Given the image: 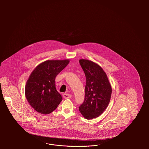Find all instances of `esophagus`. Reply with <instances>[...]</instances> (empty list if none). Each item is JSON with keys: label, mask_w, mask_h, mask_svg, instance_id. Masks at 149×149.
Instances as JSON below:
<instances>
[{"label": "esophagus", "mask_w": 149, "mask_h": 149, "mask_svg": "<svg viewBox=\"0 0 149 149\" xmlns=\"http://www.w3.org/2000/svg\"><path fill=\"white\" fill-rule=\"evenodd\" d=\"M72 95L69 94V93H64L63 94V97L65 99H68V98H70L72 97Z\"/></svg>", "instance_id": "1"}]
</instances>
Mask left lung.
Wrapping results in <instances>:
<instances>
[{
	"label": "left lung",
	"instance_id": "1",
	"mask_svg": "<svg viewBox=\"0 0 149 149\" xmlns=\"http://www.w3.org/2000/svg\"><path fill=\"white\" fill-rule=\"evenodd\" d=\"M79 62L86 76L84 102L79 109L86 119L98 117L108 106L112 93L105 72L98 64L80 59Z\"/></svg>",
	"mask_w": 149,
	"mask_h": 149
}]
</instances>
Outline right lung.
Segmentation results:
<instances>
[{
	"instance_id": "right-lung-1",
	"label": "right lung",
	"mask_w": 149,
	"mask_h": 149,
	"mask_svg": "<svg viewBox=\"0 0 149 149\" xmlns=\"http://www.w3.org/2000/svg\"><path fill=\"white\" fill-rule=\"evenodd\" d=\"M69 63V59L47 60L39 64L29 77L25 95L29 104L36 111L49 114L54 111L62 100L56 90V76Z\"/></svg>"
}]
</instances>
